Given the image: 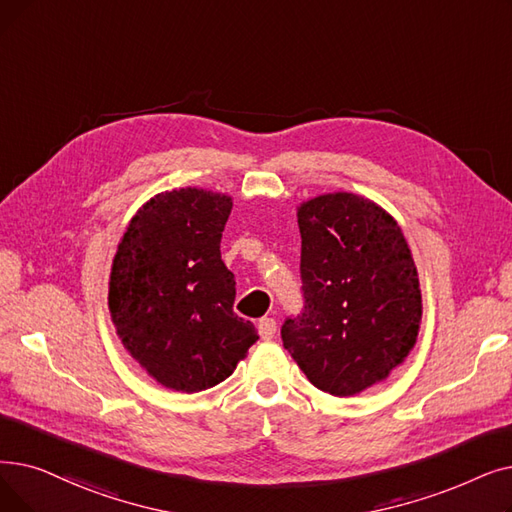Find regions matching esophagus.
Listing matches in <instances>:
<instances>
[{"mask_svg":"<svg viewBox=\"0 0 512 512\" xmlns=\"http://www.w3.org/2000/svg\"><path fill=\"white\" fill-rule=\"evenodd\" d=\"M276 330H278V324L274 318H261L259 320V335L263 341H270L276 337Z\"/></svg>","mask_w":512,"mask_h":512,"instance_id":"obj_1","label":"esophagus"}]
</instances>
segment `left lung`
Masks as SVG:
<instances>
[{
    "label": "left lung",
    "instance_id": "left-lung-1",
    "mask_svg": "<svg viewBox=\"0 0 512 512\" xmlns=\"http://www.w3.org/2000/svg\"><path fill=\"white\" fill-rule=\"evenodd\" d=\"M305 309L282 324L309 383L337 397L387 381L422 320L418 272L397 221L370 198L320 194L297 207Z\"/></svg>",
    "mask_w": 512,
    "mask_h": 512
}]
</instances>
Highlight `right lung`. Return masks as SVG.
<instances>
[{"label":"right lung","instance_id":"1","mask_svg":"<svg viewBox=\"0 0 512 512\" xmlns=\"http://www.w3.org/2000/svg\"><path fill=\"white\" fill-rule=\"evenodd\" d=\"M232 196L161 192L131 217L108 282V309L129 355L159 385L196 393L236 370L259 339L234 314L236 280L221 261Z\"/></svg>","mask_w":512,"mask_h":512}]
</instances>
